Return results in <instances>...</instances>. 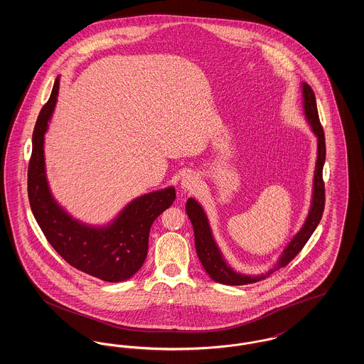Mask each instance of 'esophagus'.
<instances>
[{"instance_id":"esophagus-1","label":"esophagus","mask_w":364,"mask_h":364,"mask_svg":"<svg viewBox=\"0 0 364 364\" xmlns=\"http://www.w3.org/2000/svg\"><path fill=\"white\" fill-rule=\"evenodd\" d=\"M180 187H181V190L184 191V192H191V191L196 190L199 187V177L193 173V172H187L181 178Z\"/></svg>"}]
</instances>
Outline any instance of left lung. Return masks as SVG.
<instances>
[{
  "label": "left lung",
  "instance_id": "8db88e82",
  "mask_svg": "<svg viewBox=\"0 0 364 364\" xmlns=\"http://www.w3.org/2000/svg\"><path fill=\"white\" fill-rule=\"evenodd\" d=\"M301 95H303L304 116L307 119L309 125L311 127L314 135L318 139V149H316L318 154H316L314 181H312L311 206L301 229L294 235L292 240L287 244L276 264L270 270L262 274L251 276V274L239 273L232 266H229V263L224 258V254L221 252L218 244L215 242V239L213 236L206 211L193 198H190L187 200L186 211L188 214V218L193 228L195 248H196L198 258L200 260L203 269L206 270L208 277L214 279L215 282L225 284V285H245V284L258 282L263 278L269 277L270 274L277 272L278 269L287 266L301 251V248L306 245V242H309V239L311 237L314 230L316 229V226L322 218V213L325 208V184L322 178V171H323L325 158H326L325 135H323V128L319 122L314 91L311 87L304 82L301 83Z\"/></svg>",
  "mask_w": 364,
  "mask_h": 364
}]
</instances>
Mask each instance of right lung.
<instances>
[{"label": "right lung", "mask_w": 364, "mask_h": 364, "mask_svg": "<svg viewBox=\"0 0 364 364\" xmlns=\"http://www.w3.org/2000/svg\"><path fill=\"white\" fill-rule=\"evenodd\" d=\"M60 77L38 116L28 165V199L35 220L53 248L70 266L107 282L129 279L143 266L150 228L173 205L174 187L154 191L131 200L106 225H88L63 208L52 195L45 165V134L52 119Z\"/></svg>", "instance_id": "add662e5"}]
</instances>
